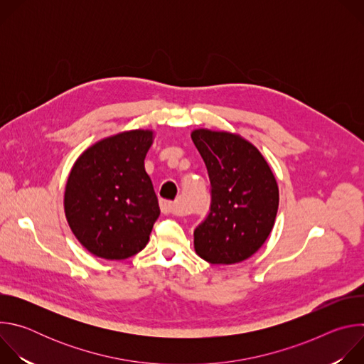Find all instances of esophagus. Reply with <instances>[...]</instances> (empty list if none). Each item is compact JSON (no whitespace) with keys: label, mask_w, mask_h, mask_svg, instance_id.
Here are the masks:
<instances>
[{"label":"esophagus","mask_w":364,"mask_h":364,"mask_svg":"<svg viewBox=\"0 0 364 364\" xmlns=\"http://www.w3.org/2000/svg\"><path fill=\"white\" fill-rule=\"evenodd\" d=\"M160 207H161V212L164 215H174V216H180L181 212L178 209V205L173 201H167V200H161L160 201Z\"/></svg>","instance_id":"1"}]
</instances>
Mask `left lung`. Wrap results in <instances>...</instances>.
I'll return each mask as SVG.
<instances>
[{
  "label": "left lung",
  "instance_id": "left-lung-1",
  "mask_svg": "<svg viewBox=\"0 0 364 364\" xmlns=\"http://www.w3.org/2000/svg\"><path fill=\"white\" fill-rule=\"evenodd\" d=\"M191 139L210 178V209L194 229V249L210 264L242 262L274 228L277 180L262 154L239 135L196 129Z\"/></svg>",
  "mask_w": 364,
  "mask_h": 364
}]
</instances>
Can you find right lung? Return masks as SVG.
I'll use <instances>...</instances> for the list:
<instances>
[{
    "instance_id": "1",
    "label": "right lung",
    "mask_w": 364,
    "mask_h": 364,
    "mask_svg": "<svg viewBox=\"0 0 364 364\" xmlns=\"http://www.w3.org/2000/svg\"><path fill=\"white\" fill-rule=\"evenodd\" d=\"M151 131L102 139L75 163L65 191V212L77 240L95 256L127 259L141 252L160 216L145 173Z\"/></svg>"
}]
</instances>
